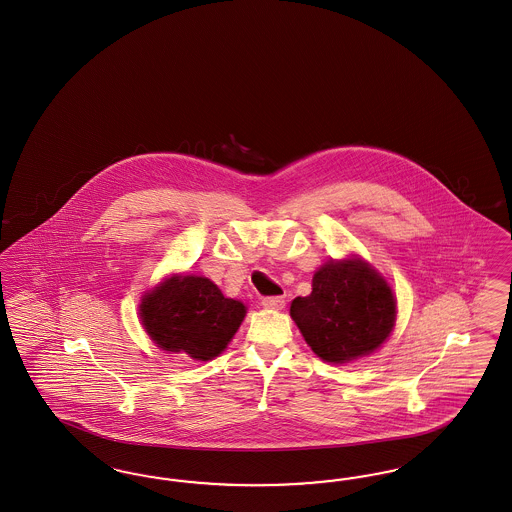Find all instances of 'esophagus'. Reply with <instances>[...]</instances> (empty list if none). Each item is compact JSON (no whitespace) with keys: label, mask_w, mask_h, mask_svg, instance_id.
Wrapping results in <instances>:
<instances>
[{"label":"esophagus","mask_w":512,"mask_h":512,"mask_svg":"<svg viewBox=\"0 0 512 512\" xmlns=\"http://www.w3.org/2000/svg\"><path fill=\"white\" fill-rule=\"evenodd\" d=\"M262 306L267 310H281L285 306V298L283 296H264Z\"/></svg>","instance_id":"34e87169"}]
</instances>
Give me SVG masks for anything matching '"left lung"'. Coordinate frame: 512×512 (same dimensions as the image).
I'll return each mask as SVG.
<instances>
[{
  "label": "left lung",
  "instance_id": "obj_1",
  "mask_svg": "<svg viewBox=\"0 0 512 512\" xmlns=\"http://www.w3.org/2000/svg\"><path fill=\"white\" fill-rule=\"evenodd\" d=\"M312 294L298 296L290 315L313 352L329 363L369 356L396 321V298L363 260L333 262L313 275Z\"/></svg>",
  "mask_w": 512,
  "mask_h": 512
}]
</instances>
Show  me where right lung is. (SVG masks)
I'll return each mask as SVG.
<instances>
[{"mask_svg": "<svg viewBox=\"0 0 512 512\" xmlns=\"http://www.w3.org/2000/svg\"><path fill=\"white\" fill-rule=\"evenodd\" d=\"M245 313V304L225 298L210 279L195 275L172 277L141 302V321L158 348L197 361L218 356Z\"/></svg>", "mask_w": 512, "mask_h": 512, "instance_id": "add662e5", "label": "right lung"}]
</instances>
